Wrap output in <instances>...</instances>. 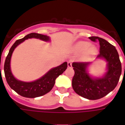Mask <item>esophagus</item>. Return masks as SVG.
Here are the masks:
<instances>
[{"mask_svg": "<svg viewBox=\"0 0 125 125\" xmlns=\"http://www.w3.org/2000/svg\"><path fill=\"white\" fill-rule=\"evenodd\" d=\"M68 68H72V61H68Z\"/></svg>", "mask_w": 125, "mask_h": 125, "instance_id": "34e87169", "label": "esophagus"}]
</instances>
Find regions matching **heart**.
Returning <instances> with one entry per match:
<instances>
[{"label":"heart","instance_id":"b5f03b06","mask_svg":"<svg viewBox=\"0 0 125 125\" xmlns=\"http://www.w3.org/2000/svg\"><path fill=\"white\" fill-rule=\"evenodd\" d=\"M74 49L78 53L85 52V55L87 57H93L98 52L96 47L93 45L90 46V43L87 41H79L75 45Z\"/></svg>","mask_w":125,"mask_h":125}]
</instances>
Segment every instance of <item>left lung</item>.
<instances>
[{
	"instance_id": "left-lung-1",
	"label": "left lung",
	"mask_w": 125,
	"mask_h": 125,
	"mask_svg": "<svg viewBox=\"0 0 125 125\" xmlns=\"http://www.w3.org/2000/svg\"><path fill=\"white\" fill-rule=\"evenodd\" d=\"M92 41H99L100 54L97 59L106 62V72L101 77H95L88 73L92 62H73L75 72L72 79V88L76 94L88 100L103 98L115 88L122 72L121 63L117 50L105 39L98 37H90Z\"/></svg>"
}]
</instances>
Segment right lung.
I'll use <instances>...</instances> for the list:
<instances>
[{"instance_id":"add662e5","label":"right lung","mask_w":125,"mask_h":125,"mask_svg":"<svg viewBox=\"0 0 125 125\" xmlns=\"http://www.w3.org/2000/svg\"><path fill=\"white\" fill-rule=\"evenodd\" d=\"M31 38L39 39L42 41H50V37L39 33H32L28 34L23 38L17 40L10 47L8 55L6 57L4 65L5 78L9 86L21 96L26 98H36L45 95L51 91L55 84V79L67 69L68 63L63 62L59 66L52 68L40 78L33 82H23L15 78L10 69V60L15 49L25 41Z\"/></svg>"}]
</instances>
